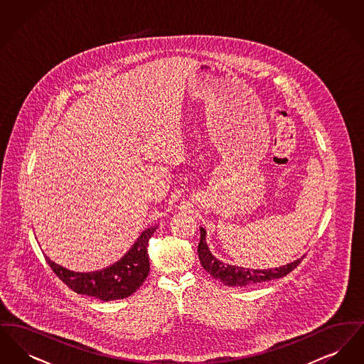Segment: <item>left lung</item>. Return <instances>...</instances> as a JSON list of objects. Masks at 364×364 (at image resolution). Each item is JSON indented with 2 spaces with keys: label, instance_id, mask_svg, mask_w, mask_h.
I'll return each instance as SVG.
<instances>
[{
  "label": "left lung",
  "instance_id": "1",
  "mask_svg": "<svg viewBox=\"0 0 364 364\" xmlns=\"http://www.w3.org/2000/svg\"><path fill=\"white\" fill-rule=\"evenodd\" d=\"M198 254L199 259L203 266V269L208 272L210 276L217 279H221L228 287H245V285H254L258 282L270 281L274 278L285 277L294 270L301 259L294 260L292 263H288L285 266L270 269V270H251L244 269L239 266L225 264L211 255L206 244V230L200 228V242L198 245Z\"/></svg>",
  "mask_w": 364,
  "mask_h": 364
}]
</instances>
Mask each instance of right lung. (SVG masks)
Here are the masks:
<instances>
[{
    "label": "right lung",
    "instance_id": "obj_1",
    "mask_svg": "<svg viewBox=\"0 0 364 364\" xmlns=\"http://www.w3.org/2000/svg\"><path fill=\"white\" fill-rule=\"evenodd\" d=\"M156 229V226L146 229L122 259L101 272L75 273L54 263L48 257L46 262L55 276L76 294L92 296L104 301L125 299L136 292L149 276L147 245Z\"/></svg>",
    "mask_w": 364,
    "mask_h": 364
}]
</instances>
